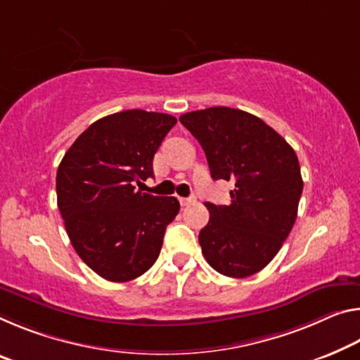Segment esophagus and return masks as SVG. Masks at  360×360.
Segmentation results:
<instances>
[{"instance_id":"esophagus-1","label":"esophagus","mask_w":360,"mask_h":360,"mask_svg":"<svg viewBox=\"0 0 360 360\" xmlns=\"http://www.w3.org/2000/svg\"><path fill=\"white\" fill-rule=\"evenodd\" d=\"M195 202V198H179V203H181V207H187V205H191V203H193Z\"/></svg>"}]
</instances>
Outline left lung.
<instances>
[{
	"label": "left lung",
	"mask_w": 360,
	"mask_h": 360,
	"mask_svg": "<svg viewBox=\"0 0 360 360\" xmlns=\"http://www.w3.org/2000/svg\"><path fill=\"white\" fill-rule=\"evenodd\" d=\"M179 122L200 142L211 178L233 181L231 205L207 202L210 221L198 233L208 264L243 278L269 264L295 224L303 192L292 146L252 113L210 107Z\"/></svg>",
	"instance_id": "8db88e82"
}]
</instances>
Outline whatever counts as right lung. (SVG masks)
I'll return each instance as SVG.
<instances>
[{
  "instance_id": "right-lung-1",
  "label": "right lung",
  "mask_w": 360,
  "mask_h": 360,
  "mask_svg": "<svg viewBox=\"0 0 360 360\" xmlns=\"http://www.w3.org/2000/svg\"><path fill=\"white\" fill-rule=\"evenodd\" d=\"M173 115L139 108L112 113L78 136L57 168V207L68 238L98 276L128 282L157 261L174 197L136 191L153 176L152 160Z\"/></svg>"
}]
</instances>
